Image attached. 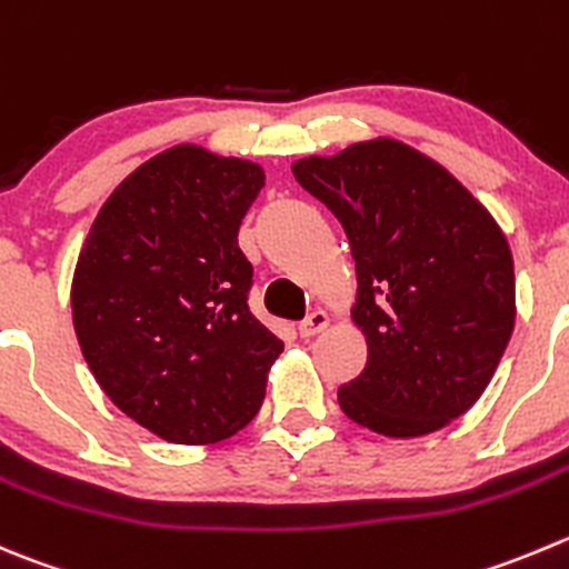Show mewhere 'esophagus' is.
<instances>
[{
    "instance_id": "1",
    "label": "esophagus",
    "mask_w": 569,
    "mask_h": 569,
    "mask_svg": "<svg viewBox=\"0 0 569 569\" xmlns=\"http://www.w3.org/2000/svg\"><path fill=\"white\" fill-rule=\"evenodd\" d=\"M330 325V317H328V311H313L311 317H306L300 322V336H306V339H311V336H317V333H322L325 328H328Z\"/></svg>"
}]
</instances>
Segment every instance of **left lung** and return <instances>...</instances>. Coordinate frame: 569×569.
Wrapping results in <instances>:
<instances>
[{
    "mask_svg": "<svg viewBox=\"0 0 569 569\" xmlns=\"http://www.w3.org/2000/svg\"><path fill=\"white\" fill-rule=\"evenodd\" d=\"M350 241V317L367 367L339 389L352 422L433 433L476 406L515 330V261L492 213L433 158L395 138L291 163Z\"/></svg>",
    "mask_w": 569,
    "mask_h": 569,
    "instance_id": "8db88e82",
    "label": "left lung"
}]
</instances>
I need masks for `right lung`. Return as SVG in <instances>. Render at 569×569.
<instances>
[{
  "instance_id": "1",
  "label": "right lung",
  "mask_w": 569,
  "mask_h": 569,
  "mask_svg": "<svg viewBox=\"0 0 569 569\" xmlns=\"http://www.w3.org/2000/svg\"><path fill=\"white\" fill-rule=\"evenodd\" d=\"M263 169L178 144L127 174L86 236L71 319L116 408L174 445H213L250 422L283 341L250 313L239 250Z\"/></svg>"
}]
</instances>
